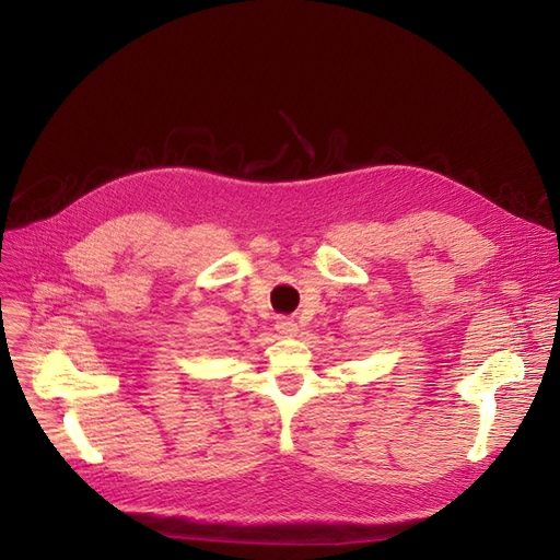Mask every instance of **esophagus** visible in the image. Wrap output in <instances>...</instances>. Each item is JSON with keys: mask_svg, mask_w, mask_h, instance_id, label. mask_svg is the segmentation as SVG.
Instances as JSON below:
<instances>
[{"mask_svg": "<svg viewBox=\"0 0 560 560\" xmlns=\"http://www.w3.org/2000/svg\"><path fill=\"white\" fill-rule=\"evenodd\" d=\"M275 327H277V331L283 334V336H295V334H298V322H292V319H288V317H279Z\"/></svg>", "mask_w": 560, "mask_h": 560, "instance_id": "esophagus-1", "label": "esophagus"}]
</instances>
